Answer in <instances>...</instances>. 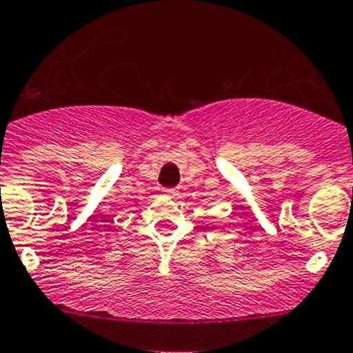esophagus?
Here are the masks:
<instances>
[{"mask_svg": "<svg viewBox=\"0 0 353 353\" xmlns=\"http://www.w3.org/2000/svg\"><path fill=\"white\" fill-rule=\"evenodd\" d=\"M165 195L166 197H170V199H176L178 197V190L176 188H165Z\"/></svg>", "mask_w": 353, "mask_h": 353, "instance_id": "1", "label": "esophagus"}]
</instances>
